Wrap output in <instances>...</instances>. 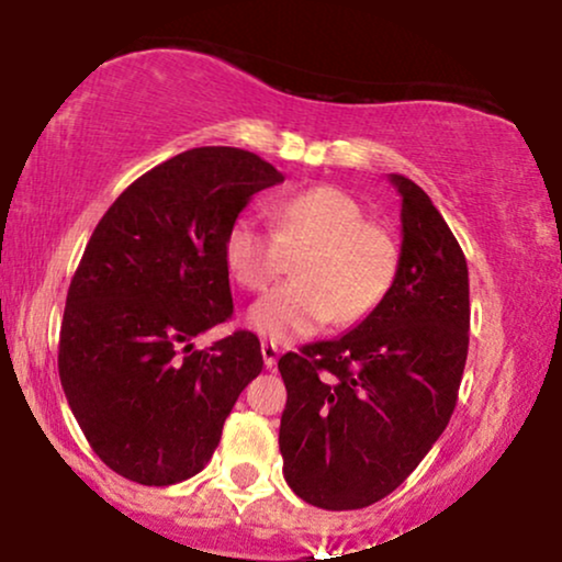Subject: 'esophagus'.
I'll use <instances>...</instances> for the list:
<instances>
[{
    "label": "esophagus",
    "mask_w": 562,
    "mask_h": 562,
    "mask_svg": "<svg viewBox=\"0 0 562 562\" xmlns=\"http://www.w3.org/2000/svg\"><path fill=\"white\" fill-rule=\"evenodd\" d=\"M261 357H263V367H267V370H272V367L277 364V359H280V346L272 344V340H263Z\"/></svg>",
    "instance_id": "obj_1"
}]
</instances>
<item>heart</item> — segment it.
<instances>
[{
    "label": "heart",
    "mask_w": 562,
    "mask_h": 562,
    "mask_svg": "<svg viewBox=\"0 0 562 562\" xmlns=\"http://www.w3.org/2000/svg\"><path fill=\"white\" fill-rule=\"evenodd\" d=\"M269 216L272 229L240 216L224 237L229 272L250 293L274 285L293 261L295 280L248 312V325L263 338L285 344L325 322L353 327L391 293L398 272L396 240L372 224L348 192L308 187L274 200Z\"/></svg>",
    "instance_id": "1"
}]
</instances>
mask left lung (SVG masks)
I'll return each instance as SVG.
<instances>
[{"label":"left lung","mask_w":562,"mask_h":562,"mask_svg":"<svg viewBox=\"0 0 562 562\" xmlns=\"http://www.w3.org/2000/svg\"><path fill=\"white\" fill-rule=\"evenodd\" d=\"M402 195V254L391 293L335 340L280 357L288 486L322 509H359L402 486L449 425L468 359V261L412 179Z\"/></svg>","instance_id":"1"}]
</instances>
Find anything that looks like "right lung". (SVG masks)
I'll return each instance as SVG.
<instances>
[{
    "label": "right lung",
    "instance_id": "right-lung-1",
    "mask_svg": "<svg viewBox=\"0 0 562 562\" xmlns=\"http://www.w3.org/2000/svg\"><path fill=\"white\" fill-rule=\"evenodd\" d=\"M240 147H192L142 173L100 218L70 280L57 370L76 423L108 468L171 486L209 465L261 344L232 317L224 237L256 192L280 184Z\"/></svg>",
    "mask_w": 562,
    "mask_h": 562
}]
</instances>
